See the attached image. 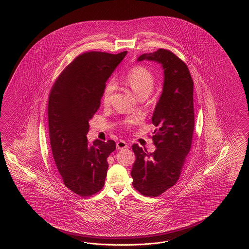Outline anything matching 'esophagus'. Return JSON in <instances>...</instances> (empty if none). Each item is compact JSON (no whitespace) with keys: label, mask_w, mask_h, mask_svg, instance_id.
Listing matches in <instances>:
<instances>
[{"label":"esophagus","mask_w":249,"mask_h":249,"mask_svg":"<svg viewBox=\"0 0 249 249\" xmlns=\"http://www.w3.org/2000/svg\"><path fill=\"white\" fill-rule=\"evenodd\" d=\"M128 144L125 142V141H119L118 142H117V149L118 150H122V149H125V148H128Z\"/></svg>","instance_id":"34e87169"}]
</instances>
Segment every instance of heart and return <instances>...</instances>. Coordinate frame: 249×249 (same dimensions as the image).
I'll return each instance as SVG.
<instances>
[{"label": "heart", "mask_w": 249, "mask_h": 249, "mask_svg": "<svg viewBox=\"0 0 249 249\" xmlns=\"http://www.w3.org/2000/svg\"><path fill=\"white\" fill-rule=\"evenodd\" d=\"M124 82L134 92L139 98H147L153 90L155 86V77L149 69L143 67H135L130 69L124 78ZM116 89V83L114 80L108 81L106 85L102 94V100L105 104L110 101L111 96ZM134 119L128 120L126 124H131Z\"/></svg>", "instance_id": "obj_1"}]
</instances>
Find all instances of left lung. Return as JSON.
<instances>
[{
  "label": "left lung",
  "mask_w": 249,
  "mask_h": 249,
  "mask_svg": "<svg viewBox=\"0 0 249 249\" xmlns=\"http://www.w3.org/2000/svg\"><path fill=\"white\" fill-rule=\"evenodd\" d=\"M154 61L161 65L163 88L151 121L156 150L149 153L132 145L136 160L131 170L133 187L142 195L157 197L179 180L191 149L195 128L194 81L187 66L166 49L143 53L137 61Z\"/></svg>",
  "instance_id": "8db88e82"
}]
</instances>
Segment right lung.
Here are the masks:
<instances>
[{"label":"right lung","mask_w":249,"mask_h":249,"mask_svg":"<svg viewBox=\"0 0 249 249\" xmlns=\"http://www.w3.org/2000/svg\"><path fill=\"white\" fill-rule=\"evenodd\" d=\"M126 54L82 53L64 69L50 92L48 126L54 162L64 184L78 196H93L104 186L107 159L116 143H89V121L100 107L107 80Z\"/></svg>","instance_id":"add662e5"}]
</instances>
